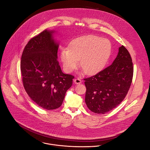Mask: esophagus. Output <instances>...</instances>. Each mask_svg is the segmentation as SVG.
I'll return each instance as SVG.
<instances>
[{"label":"esophagus","instance_id":"esophagus-1","mask_svg":"<svg viewBox=\"0 0 150 150\" xmlns=\"http://www.w3.org/2000/svg\"><path fill=\"white\" fill-rule=\"evenodd\" d=\"M74 82L75 84H79L81 83V80L79 79V78H76L74 80Z\"/></svg>","mask_w":150,"mask_h":150}]
</instances>
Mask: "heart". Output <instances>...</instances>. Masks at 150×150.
I'll return each instance as SVG.
<instances>
[{
	"label": "heart",
	"instance_id": "heart-1",
	"mask_svg": "<svg viewBox=\"0 0 150 150\" xmlns=\"http://www.w3.org/2000/svg\"><path fill=\"white\" fill-rule=\"evenodd\" d=\"M112 52L110 41L107 38L87 35L73 40L69 47L63 48L60 59L65 72H72L79 65L87 75L100 71L108 62Z\"/></svg>",
	"mask_w": 150,
	"mask_h": 150
}]
</instances>
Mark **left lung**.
<instances>
[{
  "label": "left lung",
  "mask_w": 150,
  "mask_h": 150,
  "mask_svg": "<svg viewBox=\"0 0 150 150\" xmlns=\"http://www.w3.org/2000/svg\"><path fill=\"white\" fill-rule=\"evenodd\" d=\"M133 72L131 55L122 46L111 65L84 79L87 88L85 101L88 108L97 114H104L115 108L126 97Z\"/></svg>",
  "instance_id": "8db88e82"
}]
</instances>
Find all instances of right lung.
Listing matches in <instances>:
<instances>
[{
	"label": "right lung",
	"mask_w": 150,
	"mask_h": 150,
	"mask_svg": "<svg viewBox=\"0 0 150 150\" xmlns=\"http://www.w3.org/2000/svg\"><path fill=\"white\" fill-rule=\"evenodd\" d=\"M55 31L45 30L32 38L21 56V71L24 88L38 106L54 110L62 105L74 76L63 74L59 65V42Z\"/></svg>",
	"instance_id": "1"
}]
</instances>
